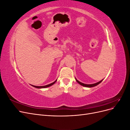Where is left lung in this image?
<instances>
[{"label": "left lung", "instance_id": "left-lung-1", "mask_svg": "<svg viewBox=\"0 0 130 130\" xmlns=\"http://www.w3.org/2000/svg\"><path fill=\"white\" fill-rule=\"evenodd\" d=\"M75 80L77 82V83H78L80 85H81V86H84V87H94V86H96L98 85H99V84H100L101 82L103 81V80H102L98 82H96V83H95V84H85L82 83V82H80L79 81H78L76 78H75Z\"/></svg>", "mask_w": 130, "mask_h": 130}]
</instances>
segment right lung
Masks as SVG:
<instances>
[{"mask_svg":"<svg viewBox=\"0 0 130 130\" xmlns=\"http://www.w3.org/2000/svg\"><path fill=\"white\" fill-rule=\"evenodd\" d=\"M57 80L56 81H55L54 82H53V83L50 84H49V85H45V86H34V85H31L32 86H33V87H35V88H46V87H50V86H52L53 85H54L55 82H56Z\"/></svg>","mask_w":130,"mask_h":130,"instance_id":"obj_1","label":"right lung"}]
</instances>
